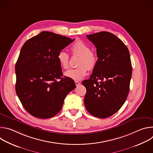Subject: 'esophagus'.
<instances>
[{
	"mask_svg": "<svg viewBox=\"0 0 153 153\" xmlns=\"http://www.w3.org/2000/svg\"><path fill=\"white\" fill-rule=\"evenodd\" d=\"M75 83H76V86H79V85H80V82H79L78 81H75Z\"/></svg>",
	"mask_w": 153,
	"mask_h": 153,
	"instance_id": "1",
	"label": "esophagus"
}]
</instances>
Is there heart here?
I'll list each match as a JSON object with an SVG mask.
<instances>
[{
	"mask_svg": "<svg viewBox=\"0 0 153 153\" xmlns=\"http://www.w3.org/2000/svg\"><path fill=\"white\" fill-rule=\"evenodd\" d=\"M74 56H79L77 65L78 67L70 69L65 73L67 77L74 80L82 79L87 74L88 69L93 70L97 63V56L96 53L91 50L90 47L82 40L75 42L71 48ZM60 67L67 70L69 68V55L63 51H60L57 57Z\"/></svg>",
	"mask_w": 153,
	"mask_h": 153,
	"instance_id": "b5f03b06",
	"label": "heart"
}]
</instances>
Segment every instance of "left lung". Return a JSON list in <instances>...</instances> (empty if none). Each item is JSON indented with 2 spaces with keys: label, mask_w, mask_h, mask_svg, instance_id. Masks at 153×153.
I'll return each instance as SVG.
<instances>
[{
  "label": "left lung",
  "mask_w": 153,
  "mask_h": 153,
  "mask_svg": "<svg viewBox=\"0 0 153 153\" xmlns=\"http://www.w3.org/2000/svg\"><path fill=\"white\" fill-rule=\"evenodd\" d=\"M86 37L95 45L98 60L90 78L82 82L86 89L84 104L91 115L107 118L120 110L129 93L132 75L129 52L111 33L102 31Z\"/></svg>",
  "instance_id": "left-lung-1"
}]
</instances>
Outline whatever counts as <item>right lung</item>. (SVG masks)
Returning a JSON list of instances; mask_svg holds the SVG:
<instances>
[{"label":"right lung","instance_id":"right-lung-1","mask_svg":"<svg viewBox=\"0 0 153 153\" xmlns=\"http://www.w3.org/2000/svg\"><path fill=\"white\" fill-rule=\"evenodd\" d=\"M74 39L42 31L25 42L16 63V91L26 111L48 119L62 109L67 95L76 88L74 80L62 77L59 53Z\"/></svg>","mask_w":153,"mask_h":153}]
</instances>
